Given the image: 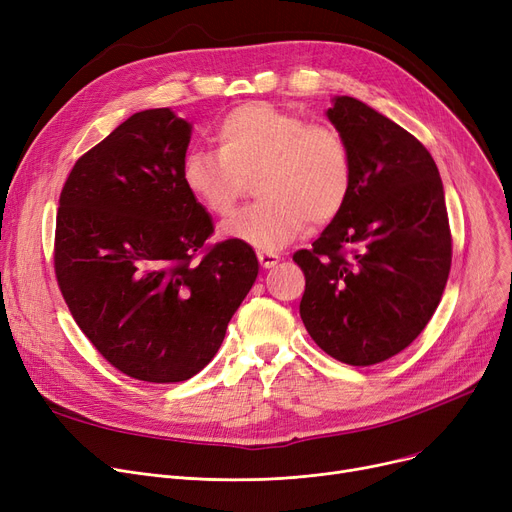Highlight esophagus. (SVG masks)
<instances>
[{
	"mask_svg": "<svg viewBox=\"0 0 512 512\" xmlns=\"http://www.w3.org/2000/svg\"><path fill=\"white\" fill-rule=\"evenodd\" d=\"M257 259H259V263H261L263 267H274V265L280 261V257H278L276 253H272V251H259V253H257Z\"/></svg>",
	"mask_w": 512,
	"mask_h": 512,
	"instance_id": "34e87169",
	"label": "esophagus"
}]
</instances>
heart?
<instances>
[{"label":"heart","mask_w":512,"mask_h":512,"mask_svg":"<svg viewBox=\"0 0 512 512\" xmlns=\"http://www.w3.org/2000/svg\"><path fill=\"white\" fill-rule=\"evenodd\" d=\"M218 149H191L182 159V182L211 215L224 218L257 174L259 203L242 209L222 234L261 251H278L309 226L328 224L353 191V153L342 132L309 124L299 114L251 101L215 126Z\"/></svg>","instance_id":"b5f03b06"}]
</instances>
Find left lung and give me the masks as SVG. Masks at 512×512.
I'll list each match as a JSON object with an SVG mask.
<instances>
[{
    "mask_svg": "<svg viewBox=\"0 0 512 512\" xmlns=\"http://www.w3.org/2000/svg\"><path fill=\"white\" fill-rule=\"evenodd\" d=\"M353 153V191L311 249L301 319L315 344L346 365H375L423 332L452 261L444 186L434 157L355 97L326 112Z\"/></svg>",
    "mask_w": 512,
    "mask_h": 512,
    "instance_id": "obj_1",
    "label": "left lung"
}]
</instances>
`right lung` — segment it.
I'll return each mask as SVG.
<instances>
[{
  "instance_id": "1",
  "label": "right lung",
  "mask_w": 512,
  "mask_h": 512,
  "mask_svg": "<svg viewBox=\"0 0 512 512\" xmlns=\"http://www.w3.org/2000/svg\"><path fill=\"white\" fill-rule=\"evenodd\" d=\"M191 130L170 107L132 114L76 161L60 195L64 301L103 359L153 384L215 357L259 274L249 245L205 249L211 215L182 182Z\"/></svg>"
}]
</instances>
